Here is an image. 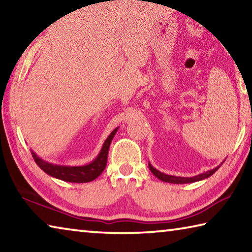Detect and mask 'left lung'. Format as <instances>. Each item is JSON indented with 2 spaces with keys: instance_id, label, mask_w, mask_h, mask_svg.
<instances>
[{
  "instance_id": "obj_1",
  "label": "left lung",
  "mask_w": 252,
  "mask_h": 252,
  "mask_svg": "<svg viewBox=\"0 0 252 252\" xmlns=\"http://www.w3.org/2000/svg\"><path fill=\"white\" fill-rule=\"evenodd\" d=\"M220 168L217 167L212 170H209L207 172H203L201 174H198V176H194V177H190V178H185V177H176V176H169V174H165L163 172L159 171V170H157L156 168H153L151 163H149V169H150V171L155 174V176L159 179V180L163 181V182H169V183H176V185H182V183H192V182H197L200 180H203V179H207L209 177H211L213 173H215L217 170Z\"/></svg>"
}]
</instances>
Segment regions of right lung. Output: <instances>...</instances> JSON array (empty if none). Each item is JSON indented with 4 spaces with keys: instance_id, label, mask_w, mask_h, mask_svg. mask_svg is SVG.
Segmentation results:
<instances>
[{
    "instance_id": "1",
    "label": "right lung",
    "mask_w": 252,
    "mask_h": 252,
    "mask_svg": "<svg viewBox=\"0 0 252 252\" xmlns=\"http://www.w3.org/2000/svg\"><path fill=\"white\" fill-rule=\"evenodd\" d=\"M119 126L116 127L111 133L102 146V149L99 155L94 160L90 163L84 165H61L50 163L48 161H44L40 157L36 156L35 152L31 150L32 157L36 164L43 170L45 173L49 176L60 179V180L66 182H74V183H84L90 182L96 179L100 174L103 172V170L106 167V160H108V152L111 141H112L113 136L116 135Z\"/></svg>"
}]
</instances>
